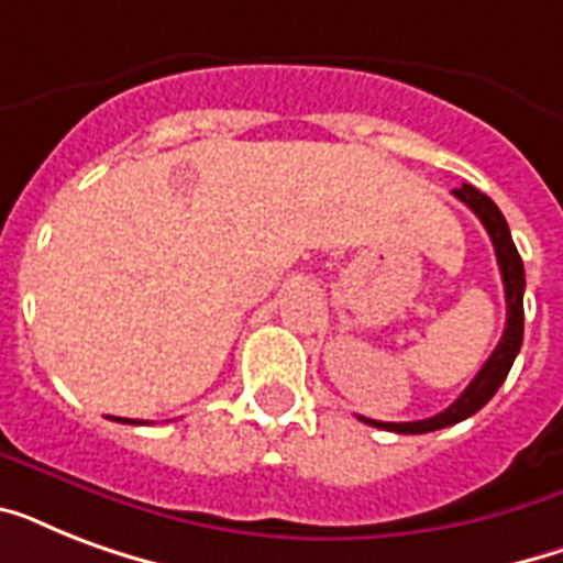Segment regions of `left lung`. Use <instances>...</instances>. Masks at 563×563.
<instances>
[{
    "label": "left lung",
    "instance_id": "1",
    "mask_svg": "<svg viewBox=\"0 0 563 563\" xmlns=\"http://www.w3.org/2000/svg\"><path fill=\"white\" fill-rule=\"evenodd\" d=\"M459 201H464L476 212V219L485 224L494 251H497L499 274H503V289H506V330L503 339L488 356V362L482 365V371L473 376V383L462 391V397L450 406V409L438 411L427 420H406V423H388V420H371L360 418L376 429H388V432H400V435H420V432H435V429L453 427L459 420L471 418L485 406V402L497 394V388L506 383L508 371L515 365L520 344H523V291H526V274H523V260L517 254L515 239L508 230L506 216L499 212V207L490 201L488 195L479 192L471 184H462V189H453Z\"/></svg>",
    "mask_w": 563,
    "mask_h": 563
}]
</instances>
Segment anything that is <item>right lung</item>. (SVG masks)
Masks as SVG:
<instances>
[{
	"label": "right lung",
	"mask_w": 563,
	"mask_h": 563,
	"mask_svg": "<svg viewBox=\"0 0 563 563\" xmlns=\"http://www.w3.org/2000/svg\"><path fill=\"white\" fill-rule=\"evenodd\" d=\"M113 420H122V423H134V427H136V423H145V420H134V418H113Z\"/></svg>",
	"instance_id": "add662e5"
}]
</instances>
